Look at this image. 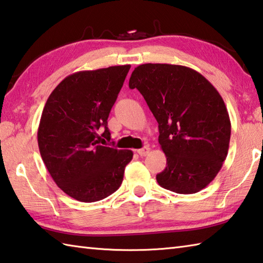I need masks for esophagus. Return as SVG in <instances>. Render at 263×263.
Instances as JSON below:
<instances>
[{
    "mask_svg": "<svg viewBox=\"0 0 263 263\" xmlns=\"http://www.w3.org/2000/svg\"><path fill=\"white\" fill-rule=\"evenodd\" d=\"M149 151H151V148L148 147V146H145L144 148H140V149H138L137 151V153L138 154H139L140 156H146L148 153H149Z\"/></svg>",
    "mask_w": 263,
    "mask_h": 263,
    "instance_id": "obj_1",
    "label": "esophagus"
}]
</instances>
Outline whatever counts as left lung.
<instances>
[{
    "mask_svg": "<svg viewBox=\"0 0 263 263\" xmlns=\"http://www.w3.org/2000/svg\"><path fill=\"white\" fill-rule=\"evenodd\" d=\"M137 88L159 123L166 166L156 180L163 189L192 194L216 177L227 159L231 123L217 89L187 66L147 63L133 70Z\"/></svg>",
    "mask_w": 263,
    "mask_h": 263,
    "instance_id": "left-lung-1",
    "label": "left lung"
}]
</instances>
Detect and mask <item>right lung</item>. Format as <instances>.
<instances>
[{
  "label": "right lung",
  "instance_id": "right-lung-1",
  "mask_svg": "<svg viewBox=\"0 0 263 263\" xmlns=\"http://www.w3.org/2000/svg\"><path fill=\"white\" fill-rule=\"evenodd\" d=\"M131 65L79 71L56 86L37 128L42 161L69 197L95 202L119 189L132 151L103 146L110 141L108 116ZM104 132L98 135V128Z\"/></svg>",
  "mask_w": 263,
  "mask_h": 263
}]
</instances>
